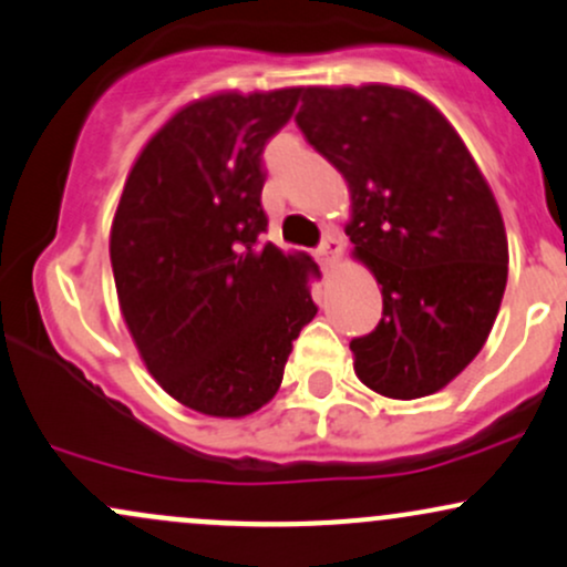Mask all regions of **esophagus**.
I'll use <instances>...</instances> for the list:
<instances>
[{
	"instance_id": "esophagus-1",
	"label": "esophagus",
	"mask_w": 567,
	"mask_h": 567,
	"mask_svg": "<svg viewBox=\"0 0 567 567\" xmlns=\"http://www.w3.org/2000/svg\"><path fill=\"white\" fill-rule=\"evenodd\" d=\"M339 255H342V238H337L334 233L323 238L321 246H318V259H321L323 268H331L337 262Z\"/></svg>"
}]
</instances>
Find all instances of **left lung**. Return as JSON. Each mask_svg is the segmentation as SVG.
Here are the masks:
<instances>
[{
	"mask_svg": "<svg viewBox=\"0 0 567 567\" xmlns=\"http://www.w3.org/2000/svg\"><path fill=\"white\" fill-rule=\"evenodd\" d=\"M295 122L348 179L352 255L382 321L350 342L379 395L443 390L483 350L507 286V233L467 145L435 105L390 84L302 86Z\"/></svg>",
	"mask_w": 567,
	"mask_h": 567,
	"instance_id": "obj_1",
	"label": "left lung"
}]
</instances>
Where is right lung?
I'll return each instance as SVG.
<instances>
[{
    "label": "right lung",
    "mask_w": 567,
    "mask_h": 567,
    "mask_svg": "<svg viewBox=\"0 0 567 567\" xmlns=\"http://www.w3.org/2000/svg\"><path fill=\"white\" fill-rule=\"evenodd\" d=\"M297 100L289 86L179 109L137 156L113 217L126 329L153 379L206 416L262 409L318 312L316 262L262 241V151Z\"/></svg>",
    "instance_id": "1"
}]
</instances>
